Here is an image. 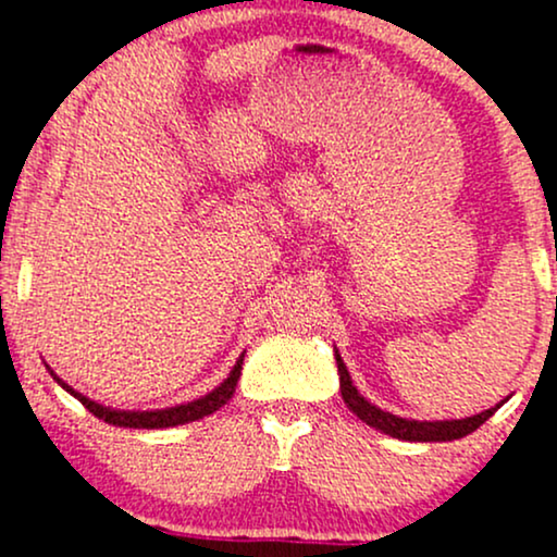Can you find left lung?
<instances>
[{
	"label": "left lung",
	"instance_id": "1",
	"mask_svg": "<svg viewBox=\"0 0 557 557\" xmlns=\"http://www.w3.org/2000/svg\"><path fill=\"white\" fill-rule=\"evenodd\" d=\"M335 361H337V374H341V395L345 400V406L356 413L361 421H367L369 426L374 430L389 434V437H398V440H408V443H450V440H461L466 434H471L474 430L487 421L503 403H497L495 408H487V411L474 413V417H466V419H445V421H417V419H403L395 417V413L382 411L376 408L374 403H369L359 389L354 387V380H350L348 369L341 359V354L335 350Z\"/></svg>",
	"mask_w": 557,
	"mask_h": 557
}]
</instances>
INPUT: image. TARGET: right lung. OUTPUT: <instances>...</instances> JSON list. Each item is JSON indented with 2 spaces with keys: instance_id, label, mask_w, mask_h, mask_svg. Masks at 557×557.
<instances>
[{
  "instance_id": "1",
  "label": "right lung",
  "mask_w": 557,
  "mask_h": 557,
  "mask_svg": "<svg viewBox=\"0 0 557 557\" xmlns=\"http://www.w3.org/2000/svg\"><path fill=\"white\" fill-rule=\"evenodd\" d=\"M243 356L235 361L233 372L227 374V380L222 382L220 387H214L212 393L201 395V398L190 400V403H181V406H170V408H157V411H120V408H110V406H101V403H96L91 398H86V395L78 393V389H73L67 385V382H62L60 376H57L52 369V376L57 380V385L62 389H67L73 398H78L83 406L88 408V411L94 413L96 419H104L107 424H114V426H131V430H168V426H181V424H190V421H198L203 417H209V413L220 411L225 403L233 398L235 393V385H238V376H240V369H243Z\"/></svg>"
}]
</instances>
